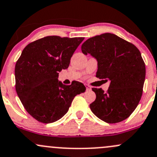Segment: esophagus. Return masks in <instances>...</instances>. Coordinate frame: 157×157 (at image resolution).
Here are the masks:
<instances>
[{
	"label": "esophagus",
	"mask_w": 157,
	"mask_h": 157,
	"mask_svg": "<svg viewBox=\"0 0 157 157\" xmlns=\"http://www.w3.org/2000/svg\"><path fill=\"white\" fill-rule=\"evenodd\" d=\"M85 86H86V90L87 91H91V90H92V87H91L89 85L85 84Z\"/></svg>",
	"instance_id": "obj_1"
}]
</instances>
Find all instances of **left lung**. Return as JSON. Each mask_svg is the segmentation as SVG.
<instances>
[{
    "label": "left lung",
    "mask_w": 157,
    "mask_h": 157,
    "mask_svg": "<svg viewBox=\"0 0 157 157\" xmlns=\"http://www.w3.org/2000/svg\"><path fill=\"white\" fill-rule=\"evenodd\" d=\"M81 50L97 59L96 77L111 81L106 92L92 89L96 99L89 105L92 112L109 124L125 120L142 98L145 65L140 51L132 43L109 33L87 39Z\"/></svg>",
    "instance_id": "8db88e82"
}]
</instances>
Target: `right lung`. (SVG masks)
Masks as SVG:
<instances>
[{
  "label": "right lung",
  "instance_id": "1",
  "mask_svg": "<svg viewBox=\"0 0 157 157\" xmlns=\"http://www.w3.org/2000/svg\"><path fill=\"white\" fill-rule=\"evenodd\" d=\"M84 38L50 36L30 43L15 68V90L24 107L38 121L49 124L66 114L77 94L84 92L82 82L65 86L58 80Z\"/></svg>",
  "mask_w": 157,
  "mask_h": 157
}]
</instances>
